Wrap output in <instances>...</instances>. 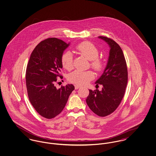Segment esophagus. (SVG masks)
<instances>
[{
  "instance_id": "34e87169",
  "label": "esophagus",
  "mask_w": 156,
  "mask_h": 156,
  "mask_svg": "<svg viewBox=\"0 0 156 156\" xmlns=\"http://www.w3.org/2000/svg\"><path fill=\"white\" fill-rule=\"evenodd\" d=\"M81 87V86H80L79 85H75V89H79Z\"/></svg>"
}]
</instances>
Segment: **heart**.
<instances>
[{"label":"heart","mask_w":156,"mask_h":156,"mask_svg":"<svg viewBox=\"0 0 156 156\" xmlns=\"http://www.w3.org/2000/svg\"><path fill=\"white\" fill-rule=\"evenodd\" d=\"M75 50L82 57L90 60V66L97 72L104 69V60L99 57V50L96 45L89 41H83L75 47ZM61 63L62 67L68 71L74 68L73 57L70 52H64L61 57ZM95 75L92 71H75L68 75V80L70 82L77 85H84L92 80Z\"/></svg>","instance_id":"obj_1"}]
</instances>
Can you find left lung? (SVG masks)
I'll return each instance as SVG.
<instances>
[{"label":"left lung","instance_id":"obj_1","mask_svg":"<svg viewBox=\"0 0 156 156\" xmlns=\"http://www.w3.org/2000/svg\"><path fill=\"white\" fill-rule=\"evenodd\" d=\"M98 37L109 45V57L103 74L96 81L97 85L103 86L102 90L90 89L86 102L94 113L105 117L115 111L120 104L125 95L128 74L126 59L119 45L110 38Z\"/></svg>","mask_w":156,"mask_h":156}]
</instances>
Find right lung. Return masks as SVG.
I'll return each mask as SVG.
<instances>
[{
	"label": "right lung",
	"mask_w": 156,
	"mask_h": 156,
	"mask_svg": "<svg viewBox=\"0 0 156 156\" xmlns=\"http://www.w3.org/2000/svg\"><path fill=\"white\" fill-rule=\"evenodd\" d=\"M69 44L57 38L41 41L30 55L26 72L27 94L30 103L41 116L52 119L62 111L69 96L74 90L73 84L54 85L62 66L61 57Z\"/></svg>",
	"instance_id": "obj_1"
}]
</instances>
